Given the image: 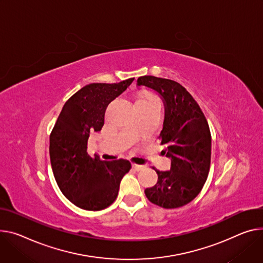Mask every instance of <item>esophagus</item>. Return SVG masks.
I'll list each match as a JSON object with an SVG mask.
<instances>
[{
  "instance_id": "1",
  "label": "esophagus",
  "mask_w": 263,
  "mask_h": 263,
  "mask_svg": "<svg viewBox=\"0 0 263 263\" xmlns=\"http://www.w3.org/2000/svg\"><path fill=\"white\" fill-rule=\"evenodd\" d=\"M132 168H133L135 171H141V170H144V169H145V165L133 163V164H132Z\"/></svg>"
}]
</instances>
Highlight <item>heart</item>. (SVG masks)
Returning <instances> with one entry per match:
<instances>
[{"label":"heart","mask_w":263,"mask_h":263,"mask_svg":"<svg viewBox=\"0 0 263 263\" xmlns=\"http://www.w3.org/2000/svg\"><path fill=\"white\" fill-rule=\"evenodd\" d=\"M136 105H140V106H145L148 107L154 111L157 112H161L162 110V101L161 99L156 94H145L140 97L136 103Z\"/></svg>","instance_id":"b5f03b06"}]
</instances>
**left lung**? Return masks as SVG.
Listing matches in <instances>:
<instances>
[{
  "instance_id": "obj_1",
  "label": "left lung",
  "mask_w": 263,
  "mask_h": 263,
  "mask_svg": "<svg viewBox=\"0 0 263 263\" xmlns=\"http://www.w3.org/2000/svg\"><path fill=\"white\" fill-rule=\"evenodd\" d=\"M138 86L155 90L164 104V122L159 135L161 152L171 158V170L159 171L157 183L145 190L147 198L164 209L192 201L208 178L211 164V132L197 102L179 83L152 76L140 77Z\"/></svg>"
}]
</instances>
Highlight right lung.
<instances>
[{"label": "right lung", "mask_w": 263, "mask_h": 263, "mask_svg": "<svg viewBox=\"0 0 263 263\" xmlns=\"http://www.w3.org/2000/svg\"><path fill=\"white\" fill-rule=\"evenodd\" d=\"M134 81L93 83L74 93L64 105L50 134V161L65 197L87 211L108 208L116 199L119 183L131 169L127 159L101 160L87 152L91 132L101 131L108 105Z\"/></svg>", "instance_id": "add662e5"}]
</instances>
